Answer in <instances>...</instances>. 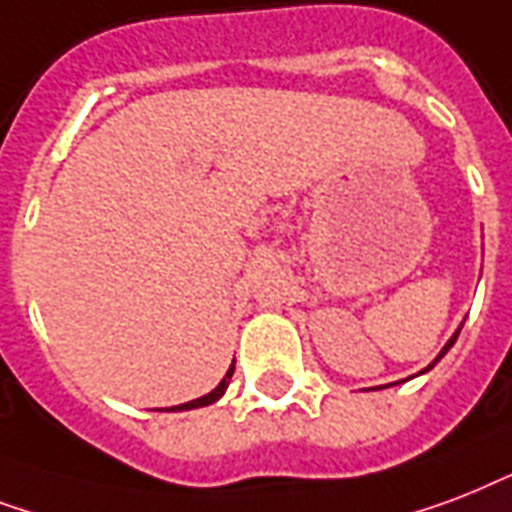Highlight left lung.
Wrapping results in <instances>:
<instances>
[{
  "label": "left lung",
  "mask_w": 512,
  "mask_h": 512,
  "mask_svg": "<svg viewBox=\"0 0 512 512\" xmlns=\"http://www.w3.org/2000/svg\"><path fill=\"white\" fill-rule=\"evenodd\" d=\"M462 326H465V323H459V328H457V331H454V334H451V339H449V342L443 344V350H441V352H438V358H435V360H433V363H430V366H427V368H422V371H419V374H427V371H430V368H433V366H435V363H438V360H441V358H443V355H446V352H449V350H451V347H454V342H457V336H459V331H462Z\"/></svg>",
  "instance_id": "left-lung-1"
}]
</instances>
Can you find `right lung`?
I'll return each mask as SVG.
<instances>
[{"label": "right lung", "instance_id": "obj_1", "mask_svg": "<svg viewBox=\"0 0 512 512\" xmlns=\"http://www.w3.org/2000/svg\"><path fill=\"white\" fill-rule=\"evenodd\" d=\"M232 374H235V360H232V366H229V371H227V374H224V379H221L219 387H216V390H211V392H208V395H202V398H197V400H189V403H181V406H170V408H165V411H189V408L211 406V403H216V400H219L221 395H224V392H227L229 379H232ZM160 411H162V408H160Z\"/></svg>", "mask_w": 512, "mask_h": 512}]
</instances>
